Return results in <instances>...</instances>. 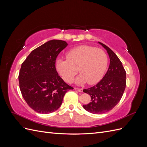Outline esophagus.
I'll return each mask as SVG.
<instances>
[{
    "instance_id": "1",
    "label": "esophagus",
    "mask_w": 147,
    "mask_h": 147,
    "mask_svg": "<svg viewBox=\"0 0 147 147\" xmlns=\"http://www.w3.org/2000/svg\"><path fill=\"white\" fill-rule=\"evenodd\" d=\"M75 90H76L78 92H83V89H82V88H75Z\"/></svg>"
}]
</instances>
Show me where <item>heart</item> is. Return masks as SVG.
I'll return each instance as SVG.
<instances>
[{
	"instance_id": "heart-1",
	"label": "heart",
	"mask_w": 147,
	"mask_h": 147,
	"mask_svg": "<svg viewBox=\"0 0 147 147\" xmlns=\"http://www.w3.org/2000/svg\"><path fill=\"white\" fill-rule=\"evenodd\" d=\"M66 57L67 59H57L55 67L62 78L67 83L72 81L78 68L80 74L75 78V83H97L103 77L107 67L108 58L106 53L101 49L91 46L82 45L74 48L67 53Z\"/></svg>"
}]
</instances>
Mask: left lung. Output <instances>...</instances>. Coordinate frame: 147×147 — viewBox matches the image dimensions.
Here are the masks:
<instances>
[{
  "mask_svg": "<svg viewBox=\"0 0 147 147\" xmlns=\"http://www.w3.org/2000/svg\"><path fill=\"white\" fill-rule=\"evenodd\" d=\"M107 52L110 65L101 80L83 92L90 95L91 102L83 105L84 110L93 114H101L112 110L122 97L126 84V73L116 54L104 44L98 42Z\"/></svg>",
  "mask_w": 147,
  "mask_h": 147,
  "instance_id": "8db88e82",
  "label": "left lung"
}]
</instances>
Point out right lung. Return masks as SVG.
Masks as SVG:
<instances>
[{
	"label": "right lung",
	"instance_id": "add662e5",
	"mask_svg": "<svg viewBox=\"0 0 147 147\" xmlns=\"http://www.w3.org/2000/svg\"><path fill=\"white\" fill-rule=\"evenodd\" d=\"M68 45L61 40H51L35 49L21 65L19 74L20 88L28 105L42 114L58 109L65 93L74 89L57 74L56 59Z\"/></svg>",
	"mask_w": 147,
	"mask_h": 147
}]
</instances>
